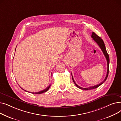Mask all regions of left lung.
Instances as JSON below:
<instances>
[{
	"label": "left lung",
	"mask_w": 121,
	"mask_h": 121,
	"mask_svg": "<svg viewBox=\"0 0 121 121\" xmlns=\"http://www.w3.org/2000/svg\"><path fill=\"white\" fill-rule=\"evenodd\" d=\"M92 38H93V40H94L95 42H96L97 44L99 45V48H100V49H101V50H102V52H103L104 53V55L105 58H106V59L107 60V74H106V77L105 78V79H104V80L103 81H102L100 83L98 84V85H95L94 86H91V87H88V88H82L80 86H79L77 84L75 83V82L73 79V77L72 75V79H73V82L74 83L75 85H76V86H77V87H78V88L80 89H82V90H92V89H95V88H97V87H99L100 85H101V84H102L103 83H104V82L106 80L107 77H108V73H109V55L108 54L107 52V51L106 50V48H105V44H104V43L103 41V40H102V39H101L100 37L98 36L96 33H94V32H92V36H91Z\"/></svg>",
	"instance_id": "1"
}]
</instances>
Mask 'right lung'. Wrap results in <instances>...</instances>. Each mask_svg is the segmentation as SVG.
Returning <instances> with one entry per match:
<instances>
[{"mask_svg":"<svg viewBox=\"0 0 121 121\" xmlns=\"http://www.w3.org/2000/svg\"><path fill=\"white\" fill-rule=\"evenodd\" d=\"M50 85H49V86H48L47 88H46L45 89H44V90H42V91H40V92H31V93H32V94H42V93H44V92H47L49 89V88H50ZM24 91H26V92H28V91H26V90H24V89H23Z\"/></svg>","mask_w":121,"mask_h":121,"instance_id":"1","label":"right lung"}]
</instances>
